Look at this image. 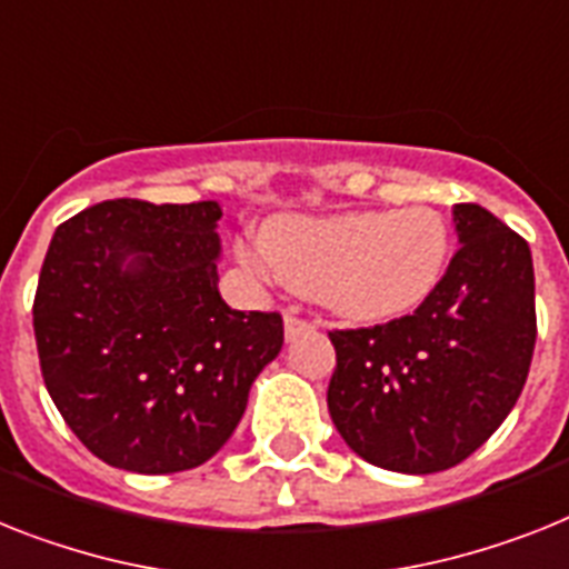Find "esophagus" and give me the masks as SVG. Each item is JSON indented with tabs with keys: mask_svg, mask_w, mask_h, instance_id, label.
<instances>
[{
	"mask_svg": "<svg viewBox=\"0 0 569 569\" xmlns=\"http://www.w3.org/2000/svg\"><path fill=\"white\" fill-rule=\"evenodd\" d=\"M305 331H313V322L296 317V313H288V317H284V337H288V340H296V337L305 335Z\"/></svg>",
	"mask_w": 569,
	"mask_h": 569,
	"instance_id": "obj_1",
	"label": "esophagus"
}]
</instances>
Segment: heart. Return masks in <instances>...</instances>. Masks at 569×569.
I'll list each match as a JSON object with an SVG mask.
<instances>
[{
	"label": "heart",
	"instance_id": "1",
	"mask_svg": "<svg viewBox=\"0 0 569 569\" xmlns=\"http://www.w3.org/2000/svg\"><path fill=\"white\" fill-rule=\"evenodd\" d=\"M264 249L247 247L243 261L317 296L337 317L380 326L419 311L436 293L448 270L450 232L436 209L407 206L276 220Z\"/></svg>",
	"mask_w": 569,
	"mask_h": 569
}]
</instances>
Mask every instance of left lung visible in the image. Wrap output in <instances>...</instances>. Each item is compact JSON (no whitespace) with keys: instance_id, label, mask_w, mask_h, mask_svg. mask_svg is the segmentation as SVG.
<instances>
[{"instance_id":"8db88e82","label":"left lung","mask_w":569,"mask_h":569,"mask_svg":"<svg viewBox=\"0 0 569 569\" xmlns=\"http://www.w3.org/2000/svg\"><path fill=\"white\" fill-rule=\"evenodd\" d=\"M459 247L419 311L328 331V412L358 457L401 473L448 471L511 412L532 363L529 243L477 203L453 206Z\"/></svg>"}]
</instances>
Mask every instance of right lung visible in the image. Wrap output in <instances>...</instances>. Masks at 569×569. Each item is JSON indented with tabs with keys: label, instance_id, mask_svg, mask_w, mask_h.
Segmentation results:
<instances>
[{
	"label": "right lung",
	"instance_id": "right-lung-1",
	"mask_svg": "<svg viewBox=\"0 0 569 569\" xmlns=\"http://www.w3.org/2000/svg\"><path fill=\"white\" fill-rule=\"evenodd\" d=\"M218 220L214 200L121 197L51 238L34 296L42 380L72 433L112 468L203 465L281 351V313L220 299Z\"/></svg>",
	"mask_w": 569,
	"mask_h": 569
}]
</instances>
